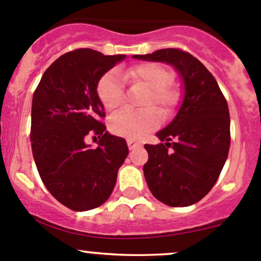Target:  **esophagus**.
I'll use <instances>...</instances> for the list:
<instances>
[{"label": "esophagus", "instance_id": "34e87169", "mask_svg": "<svg viewBox=\"0 0 261 261\" xmlns=\"http://www.w3.org/2000/svg\"><path fill=\"white\" fill-rule=\"evenodd\" d=\"M127 146H128V148H130V149H134V148L141 147V146H142V145H141L140 142H137V141L128 139V140H127Z\"/></svg>", "mask_w": 261, "mask_h": 261}]
</instances>
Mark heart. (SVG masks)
Listing matches in <instances>:
<instances>
[{"instance_id":"b5f03b06","label":"heart","mask_w":261,"mask_h":261,"mask_svg":"<svg viewBox=\"0 0 261 261\" xmlns=\"http://www.w3.org/2000/svg\"><path fill=\"white\" fill-rule=\"evenodd\" d=\"M122 80L134 85H141L148 89L143 104H153L162 112H168L178 101V91L169 85L172 74L164 66L155 62H146L134 66L121 72ZM98 97L107 109L119 107L124 100V89L118 73L108 72L99 80L97 86ZM160 121V115L153 108L134 110L121 109L114 113L109 119V128L118 136L137 139L143 134L153 130Z\"/></svg>"}]
</instances>
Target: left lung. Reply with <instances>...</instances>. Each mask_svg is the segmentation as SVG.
<instances>
[{
  "label": "left lung",
  "instance_id": "1",
  "mask_svg": "<svg viewBox=\"0 0 261 261\" xmlns=\"http://www.w3.org/2000/svg\"><path fill=\"white\" fill-rule=\"evenodd\" d=\"M174 67L184 89L178 113L157 137L145 145L143 174L152 195L173 207L196 203L208 194L226 163L230 145L228 104L215 77L201 62L179 49L134 55Z\"/></svg>",
  "mask_w": 261,
  "mask_h": 261
}]
</instances>
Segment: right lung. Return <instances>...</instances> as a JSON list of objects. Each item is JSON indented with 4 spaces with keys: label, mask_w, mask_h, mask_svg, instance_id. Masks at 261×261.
<instances>
[{
    "label": "right lung",
    "mask_w": 261,
    "mask_h": 261,
    "mask_svg": "<svg viewBox=\"0 0 261 261\" xmlns=\"http://www.w3.org/2000/svg\"><path fill=\"white\" fill-rule=\"evenodd\" d=\"M126 55L77 49L45 71L33 95L31 142L41 180L73 211H88L112 195L118 170L128 154L126 141L107 131L98 97L101 77ZM101 137L92 149L88 133Z\"/></svg>",
    "instance_id": "right-lung-1"
}]
</instances>
